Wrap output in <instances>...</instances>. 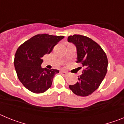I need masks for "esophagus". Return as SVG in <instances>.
Masks as SVG:
<instances>
[{"label":"esophagus","mask_w":124,"mask_h":124,"mask_svg":"<svg viewBox=\"0 0 124 124\" xmlns=\"http://www.w3.org/2000/svg\"><path fill=\"white\" fill-rule=\"evenodd\" d=\"M61 73L62 74H63V75H66V74H68V73L66 71H61Z\"/></svg>","instance_id":"34e87169"}]
</instances>
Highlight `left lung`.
Segmentation results:
<instances>
[{
    "instance_id": "left-lung-1",
    "label": "left lung",
    "mask_w": 124,
    "mask_h": 124,
    "mask_svg": "<svg viewBox=\"0 0 124 124\" xmlns=\"http://www.w3.org/2000/svg\"><path fill=\"white\" fill-rule=\"evenodd\" d=\"M68 41L76 46V63L84 68L83 74L78 76V81L69 87L77 96H87L99 87L104 78L108 66L107 56L97 43L86 36H69Z\"/></svg>"
}]
</instances>
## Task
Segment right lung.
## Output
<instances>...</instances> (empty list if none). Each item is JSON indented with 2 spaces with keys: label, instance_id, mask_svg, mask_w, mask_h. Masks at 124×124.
Masks as SVG:
<instances>
[{
  "label": "right lung",
  "instance_id": "right-lung-1",
  "mask_svg": "<svg viewBox=\"0 0 124 124\" xmlns=\"http://www.w3.org/2000/svg\"><path fill=\"white\" fill-rule=\"evenodd\" d=\"M64 37L38 34L18 47L15 54L14 66L20 81L28 90L38 94L51 87L53 78L59 71L42 68V58L50 53Z\"/></svg>",
  "mask_w": 124,
  "mask_h": 124
}]
</instances>
